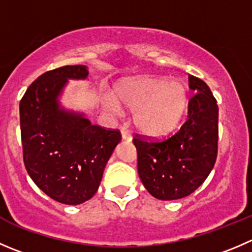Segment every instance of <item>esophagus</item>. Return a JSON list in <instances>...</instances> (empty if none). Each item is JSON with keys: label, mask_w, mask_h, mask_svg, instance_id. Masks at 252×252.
Returning a JSON list of instances; mask_svg holds the SVG:
<instances>
[{"label": "esophagus", "mask_w": 252, "mask_h": 252, "mask_svg": "<svg viewBox=\"0 0 252 252\" xmlns=\"http://www.w3.org/2000/svg\"><path fill=\"white\" fill-rule=\"evenodd\" d=\"M121 134H122V139H123V140H126V141L133 140V136H131L130 131H129L126 128H122Z\"/></svg>", "instance_id": "esophagus-1"}]
</instances>
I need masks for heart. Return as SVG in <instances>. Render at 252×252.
Wrapping results in <instances>:
<instances>
[{"instance_id": "obj_1", "label": "heart", "mask_w": 252, "mask_h": 252, "mask_svg": "<svg viewBox=\"0 0 252 252\" xmlns=\"http://www.w3.org/2000/svg\"><path fill=\"white\" fill-rule=\"evenodd\" d=\"M102 104L109 116L122 114V106L134 111L136 128L145 135L158 138L178 126L187 109L188 91L180 81L140 77L119 85L116 97L107 94Z\"/></svg>"}]
</instances>
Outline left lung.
<instances>
[{
	"label": "left lung",
	"mask_w": 252,
	"mask_h": 252,
	"mask_svg": "<svg viewBox=\"0 0 252 252\" xmlns=\"http://www.w3.org/2000/svg\"><path fill=\"white\" fill-rule=\"evenodd\" d=\"M196 92L188 103L187 121L180 130L161 141L135 136L138 172L149 193L161 201L187 197L206 181L218 153V104L211 89L188 75Z\"/></svg>",
	"instance_id": "obj_1"
}]
</instances>
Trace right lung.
<instances>
[{"instance_id":"obj_1","label":"right lung","mask_w":252,"mask_h":252,"mask_svg":"<svg viewBox=\"0 0 252 252\" xmlns=\"http://www.w3.org/2000/svg\"><path fill=\"white\" fill-rule=\"evenodd\" d=\"M85 65L39 76L19 103L23 160L33 182L54 201L76 206L94 196L107 161L122 140L118 130L94 126L84 113L64 108L69 80H86Z\"/></svg>"}]
</instances>
